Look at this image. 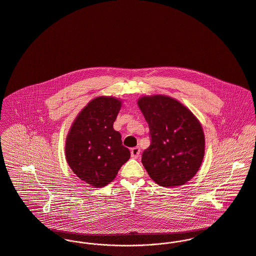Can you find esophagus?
<instances>
[{"instance_id":"obj_1","label":"esophagus","mask_w":256,"mask_h":256,"mask_svg":"<svg viewBox=\"0 0 256 256\" xmlns=\"http://www.w3.org/2000/svg\"><path fill=\"white\" fill-rule=\"evenodd\" d=\"M130 154H132V157L136 159L138 157H140V147H134L132 150H130Z\"/></svg>"}]
</instances>
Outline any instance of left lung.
Listing matches in <instances>:
<instances>
[{
  "instance_id": "obj_1",
  "label": "left lung",
  "mask_w": 256,
  "mask_h": 256,
  "mask_svg": "<svg viewBox=\"0 0 256 256\" xmlns=\"http://www.w3.org/2000/svg\"><path fill=\"white\" fill-rule=\"evenodd\" d=\"M138 107L151 140L142 153V165L161 186L184 184L196 176L204 157L205 140L198 120L168 96L142 97Z\"/></svg>"
}]
</instances>
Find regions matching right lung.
Wrapping results in <instances>:
<instances>
[{"instance_id": "right-lung-1", "label": "right lung", "mask_w": 256, "mask_h": 256, "mask_svg": "<svg viewBox=\"0 0 256 256\" xmlns=\"http://www.w3.org/2000/svg\"><path fill=\"white\" fill-rule=\"evenodd\" d=\"M120 104L113 97L93 99L76 116L66 138L68 166L80 180L95 188L111 182L130 157L120 134L113 128Z\"/></svg>"}]
</instances>
